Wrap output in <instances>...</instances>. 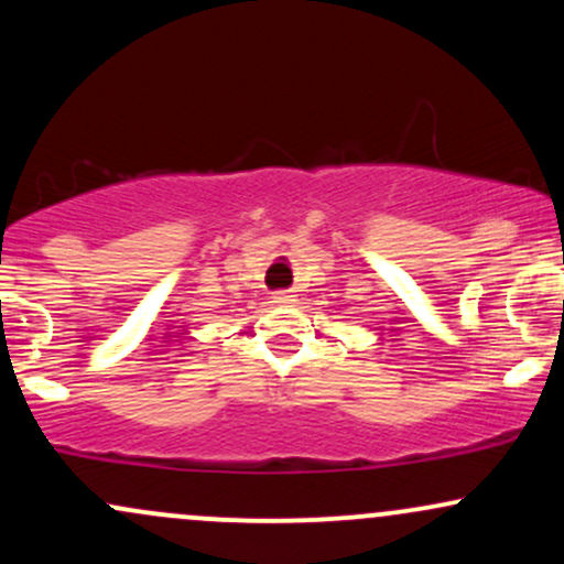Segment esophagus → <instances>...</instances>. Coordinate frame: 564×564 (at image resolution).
<instances>
[{
	"mask_svg": "<svg viewBox=\"0 0 564 564\" xmlns=\"http://www.w3.org/2000/svg\"><path fill=\"white\" fill-rule=\"evenodd\" d=\"M273 302H278V304H291V302H296V300H294V294H291L289 289H283V291H275Z\"/></svg>",
	"mask_w": 564,
	"mask_h": 564,
	"instance_id": "34e87169",
	"label": "esophagus"
}]
</instances>
